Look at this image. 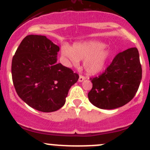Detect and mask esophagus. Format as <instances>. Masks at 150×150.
I'll list each match as a JSON object with an SVG mask.
<instances>
[{
	"mask_svg": "<svg viewBox=\"0 0 150 150\" xmlns=\"http://www.w3.org/2000/svg\"><path fill=\"white\" fill-rule=\"evenodd\" d=\"M85 79H86V78H85L84 76H83V75H80L79 79H78V81H79V82H83V81Z\"/></svg>",
	"mask_w": 150,
	"mask_h": 150,
	"instance_id": "1",
	"label": "esophagus"
}]
</instances>
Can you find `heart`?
<instances>
[{"label": "heart", "instance_id": "1", "mask_svg": "<svg viewBox=\"0 0 150 150\" xmlns=\"http://www.w3.org/2000/svg\"><path fill=\"white\" fill-rule=\"evenodd\" d=\"M110 54L105 43L98 40L78 42L72 47L64 44L61 47L62 58L66 66L78 67L83 59L84 69L90 75L99 73L104 69Z\"/></svg>", "mask_w": 150, "mask_h": 150}]
</instances>
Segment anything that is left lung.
<instances>
[{
    "label": "left lung",
    "mask_w": 150,
    "mask_h": 150,
    "mask_svg": "<svg viewBox=\"0 0 150 150\" xmlns=\"http://www.w3.org/2000/svg\"><path fill=\"white\" fill-rule=\"evenodd\" d=\"M139 54L136 47L119 53L104 73L91 78L93 87L88 93L95 107L113 110L130 102L142 81Z\"/></svg>",
    "instance_id": "obj_1"
}]
</instances>
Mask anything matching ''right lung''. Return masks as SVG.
Here are the masks:
<instances>
[{
    "instance_id": "right-lung-1",
    "label": "right lung",
    "mask_w": 150,
    "mask_h": 150,
    "mask_svg": "<svg viewBox=\"0 0 150 150\" xmlns=\"http://www.w3.org/2000/svg\"><path fill=\"white\" fill-rule=\"evenodd\" d=\"M59 47L46 36L30 35L18 47L11 64L18 96L35 110L51 112L66 102L68 91L79 76L57 63Z\"/></svg>"
}]
</instances>
